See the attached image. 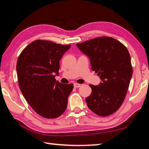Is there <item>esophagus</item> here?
<instances>
[{
	"instance_id": "esophagus-1",
	"label": "esophagus",
	"mask_w": 149,
	"mask_h": 149,
	"mask_svg": "<svg viewBox=\"0 0 149 149\" xmlns=\"http://www.w3.org/2000/svg\"><path fill=\"white\" fill-rule=\"evenodd\" d=\"M74 86L75 88H78V87H81V85L79 84H76V83H75V84H74Z\"/></svg>"
}]
</instances>
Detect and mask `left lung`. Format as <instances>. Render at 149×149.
Segmentation results:
<instances>
[{
  "label": "left lung",
  "instance_id": "obj_1",
  "mask_svg": "<svg viewBox=\"0 0 149 149\" xmlns=\"http://www.w3.org/2000/svg\"><path fill=\"white\" fill-rule=\"evenodd\" d=\"M76 45L89 56L92 70L102 80L99 85H89L92 92L85 99L88 107L100 116L114 114L125 99L132 77L129 51L110 37H99Z\"/></svg>",
  "mask_w": 149,
  "mask_h": 149
}]
</instances>
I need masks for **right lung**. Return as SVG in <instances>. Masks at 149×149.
<instances>
[{
    "label": "right lung",
    "instance_id": "add662e5",
    "mask_svg": "<svg viewBox=\"0 0 149 149\" xmlns=\"http://www.w3.org/2000/svg\"><path fill=\"white\" fill-rule=\"evenodd\" d=\"M70 46L36 40L27 45L17 58L19 89L35 112L43 118H56L67 108L74 85L61 84L54 74H58L60 60Z\"/></svg>",
    "mask_w": 149,
    "mask_h": 149
}]
</instances>
